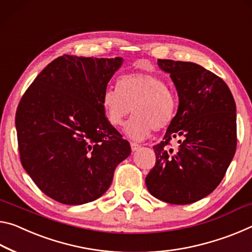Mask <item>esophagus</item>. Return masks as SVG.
I'll list each match as a JSON object with an SVG mask.
<instances>
[{
  "label": "esophagus",
  "mask_w": 252,
  "mask_h": 252,
  "mask_svg": "<svg viewBox=\"0 0 252 252\" xmlns=\"http://www.w3.org/2000/svg\"><path fill=\"white\" fill-rule=\"evenodd\" d=\"M130 147H131V151L136 152V151H138L139 148H141V145H138V144H136V143H131Z\"/></svg>",
  "instance_id": "1"
}]
</instances>
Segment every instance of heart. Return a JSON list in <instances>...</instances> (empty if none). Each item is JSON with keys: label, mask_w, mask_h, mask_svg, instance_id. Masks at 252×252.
Segmentation results:
<instances>
[{"label": "heart", "mask_w": 252, "mask_h": 252, "mask_svg": "<svg viewBox=\"0 0 252 252\" xmlns=\"http://www.w3.org/2000/svg\"><path fill=\"white\" fill-rule=\"evenodd\" d=\"M101 104L106 117L115 127L122 126L129 115L125 134L133 141H143L153 129L166 128L176 113V99L166 82L153 73H129L123 76L117 88H107Z\"/></svg>", "instance_id": "b5f03b06"}]
</instances>
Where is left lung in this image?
Segmentation results:
<instances>
[{
	"instance_id": "obj_1",
	"label": "left lung",
	"mask_w": 252,
	"mask_h": 252,
	"mask_svg": "<svg viewBox=\"0 0 252 252\" xmlns=\"http://www.w3.org/2000/svg\"><path fill=\"white\" fill-rule=\"evenodd\" d=\"M158 63L175 86L179 106L163 141L154 146L156 163L146 188L160 201L189 204L216 189L236 153V102L225 82L202 65ZM173 138L176 149L169 147Z\"/></svg>"
}]
</instances>
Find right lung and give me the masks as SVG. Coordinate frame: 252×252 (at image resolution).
Here are the masks:
<instances>
[{
	"label": "right lung",
	"mask_w": 252,
	"mask_h": 252,
	"mask_svg": "<svg viewBox=\"0 0 252 252\" xmlns=\"http://www.w3.org/2000/svg\"><path fill=\"white\" fill-rule=\"evenodd\" d=\"M123 61L63 55L39 73L20 101L15 126L22 165L36 187L60 203L97 200L130 154L101 104Z\"/></svg>",
	"instance_id": "obj_1"
}]
</instances>
